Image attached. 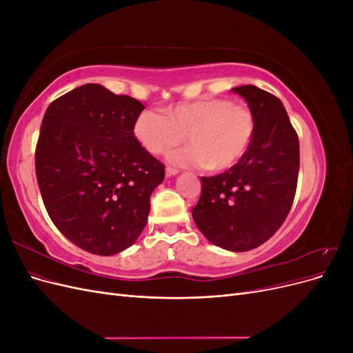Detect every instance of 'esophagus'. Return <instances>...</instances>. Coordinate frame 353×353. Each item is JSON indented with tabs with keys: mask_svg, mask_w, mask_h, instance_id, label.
<instances>
[{
	"mask_svg": "<svg viewBox=\"0 0 353 353\" xmlns=\"http://www.w3.org/2000/svg\"><path fill=\"white\" fill-rule=\"evenodd\" d=\"M178 174V169H174V168H166V176H174Z\"/></svg>",
	"mask_w": 353,
	"mask_h": 353,
	"instance_id": "1",
	"label": "esophagus"
}]
</instances>
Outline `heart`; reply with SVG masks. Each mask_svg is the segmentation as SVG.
Wrapping results in <instances>:
<instances>
[{"label": "heart", "instance_id": "heart-1", "mask_svg": "<svg viewBox=\"0 0 353 353\" xmlns=\"http://www.w3.org/2000/svg\"><path fill=\"white\" fill-rule=\"evenodd\" d=\"M134 135L148 153L165 156L184 143L191 145L170 156L181 166L209 168L215 172L236 166L254 135V117L244 105L227 99L179 103L165 114L145 110L137 117Z\"/></svg>", "mask_w": 353, "mask_h": 353}]
</instances>
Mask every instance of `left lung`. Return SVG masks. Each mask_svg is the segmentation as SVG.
<instances>
[{
  "instance_id": "8db88e82",
  "label": "left lung",
  "mask_w": 353,
  "mask_h": 353,
  "mask_svg": "<svg viewBox=\"0 0 353 353\" xmlns=\"http://www.w3.org/2000/svg\"><path fill=\"white\" fill-rule=\"evenodd\" d=\"M254 117V135L240 162L215 176H201L191 215L212 244L248 252L271 239L287 218L296 194L299 138L283 103L254 85L231 90Z\"/></svg>"
}]
</instances>
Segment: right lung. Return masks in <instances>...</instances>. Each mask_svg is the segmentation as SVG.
<instances>
[{"mask_svg":"<svg viewBox=\"0 0 353 353\" xmlns=\"http://www.w3.org/2000/svg\"><path fill=\"white\" fill-rule=\"evenodd\" d=\"M144 105L87 83L52 101L35 153L37 179L59 231L100 256L119 253L143 232L165 166L134 137Z\"/></svg>","mask_w":353,"mask_h":353,"instance_id":"obj_1","label":"right lung"}]
</instances>
